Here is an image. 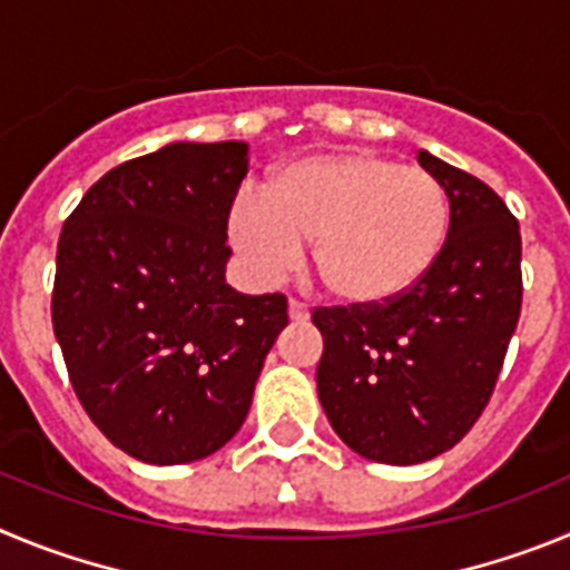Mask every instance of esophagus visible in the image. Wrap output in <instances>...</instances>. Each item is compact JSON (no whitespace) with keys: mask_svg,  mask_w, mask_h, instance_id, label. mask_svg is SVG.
Wrapping results in <instances>:
<instances>
[{"mask_svg":"<svg viewBox=\"0 0 570 570\" xmlns=\"http://www.w3.org/2000/svg\"><path fill=\"white\" fill-rule=\"evenodd\" d=\"M289 321L292 323H306L309 321V306L301 301H289Z\"/></svg>","mask_w":570,"mask_h":570,"instance_id":"34e87169","label":"esophagus"}]
</instances>
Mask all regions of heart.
Returning a JSON list of instances; mask_svg holds the SVG:
<instances>
[{
  "label": "heart",
  "instance_id": "b5f03b06",
  "mask_svg": "<svg viewBox=\"0 0 570 570\" xmlns=\"http://www.w3.org/2000/svg\"><path fill=\"white\" fill-rule=\"evenodd\" d=\"M449 218V193L432 173L355 150L297 158L264 193H238L227 235L261 284L292 273L312 240L315 273L337 301L381 306L432 273Z\"/></svg>",
  "mask_w": 570,
  "mask_h": 570
}]
</instances>
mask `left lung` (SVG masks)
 I'll use <instances>...</instances> for the list:
<instances>
[{"label": "left lung", "mask_w": 570, "mask_h": 570, "mask_svg": "<svg viewBox=\"0 0 570 570\" xmlns=\"http://www.w3.org/2000/svg\"><path fill=\"white\" fill-rule=\"evenodd\" d=\"M449 193L432 273L381 306L312 312L317 397L361 458L414 465L458 445L489 406L522 306L520 224L489 184L420 150Z\"/></svg>", "instance_id": "8db88e82"}]
</instances>
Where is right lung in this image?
<instances>
[{
    "mask_svg": "<svg viewBox=\"0 0 570 570\" xmlns=\"http://www.w3.org/2000/svg\"><path fill=\"white\" fill-rule=\"evenodd\" d=\"M247 150L173 141L105 173L61 227L56 341L85 412L141 463H193L233 440L289 323L281 292L224 278Z\"/></svg>",
    "mask_w": 570,
    "mask_h": 570,
    "instance_id": "obj_1",
    "label": "right lung"
}]
</instances>
